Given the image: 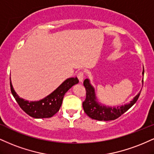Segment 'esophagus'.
<instances>
[{"label": "esophagus", "instance_id": "34e87169", "mask_svg": "<svg viewBox=\"0 0 154 154\" xmlns=\"http://www.w3.org/2000/svg\"><path fill=\"white\" fill-rule=\"evenodd\" d=\"M77 78H78L79 82H82L83 81V79H84V73L82 72H79L78 75H77Z\"/></svg>", "mask_w": 154, "mask_h": 154}]
</instances>
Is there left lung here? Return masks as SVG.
Segmentation results:
<instances>
[{"mask_svg": "<svg viewBox=\"0 0 154 154\" xmlns=\"http://www.w3.org/2000/svg\"><path fill=\"white\" fill-rule=\"evenodd\" d=\"M143 72L144 70L143 71ZM142 83L143 84V79L142 80ZM83 84L86 89V99L82 103L84 111L92 119L100 120V121L101 120L108 121V120L117 119L136 103L140 94V92L138 95L135 96V97L128 104L117 107L106 106L97 101L95 88L90 83V79H85Z\"/></svg>", "mask_w": 154, "mask_h": 154, "instance_id": "1", "label": "left lung"}]
</instances>
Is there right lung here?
I'll return each mask as SVG.
<instances>
[{"instance_id":"1","label":"right lung","mask_w":154,"mask_h":154,"mask_svg":"<svg viewBox=\"0 0 154 154\" xmlns=\"http://www.w3.org/2000/svg\"><path fill=\"white\" fill-rule=\"evenodd\" d=\"M79 82L77 77L66 79L54 91L38 101H29L19 97L15 92L11 81V93L21 108L26 113L34 118H47L52 117L59 110L65 93L73 85Z\"/></svg>"}]
</instances>
